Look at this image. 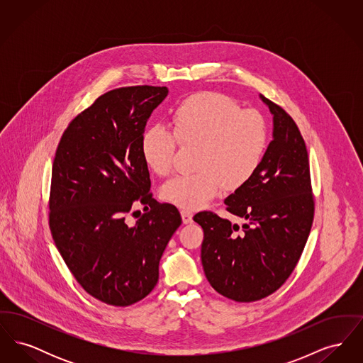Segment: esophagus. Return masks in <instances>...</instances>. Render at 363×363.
<instances>
[{
	"label": "esophagus",
	"mask_w": 363,
	"mask_h": 363,
	"mask_svg": "<svg viewBox=\"0 0 363 363\" xmlns=\"http://www.w3.org/2000/svg\"><path fill=\"white\" fill-rule=\"evenodd\" d=\"M181 216H182L184 225H190V223L193 222V215H191V212H189V211L182 209V211H181Z\"/></svg>",
	"instance_id": "34e87169"
}]
</instances>
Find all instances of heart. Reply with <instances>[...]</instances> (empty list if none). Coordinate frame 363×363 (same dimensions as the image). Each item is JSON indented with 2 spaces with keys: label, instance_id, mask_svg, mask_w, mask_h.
<instances>
[{
  "label": "heart",
  "instance_id": "1",
  "mask_svg": "<svg viewBox=\"0 0 363 363\" xmlns=\"http://www.w3.org/2000/svg\"><path fill=\"white\" fill-rule=\"evenodd\" d=\"M172 118L174 133L154 126L143 135L145 164L157 175H167L179 141L182 145H199V172L166 182L160 191L164 201L196 211L223 189H241L257 173L268 141L267 123L259 111L241 110L223 94L201 91L179 102Z\"/></svg>",
  "mask_w": 363,
  "mask_h": 363
}]
</instances>
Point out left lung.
Masks as SVG:
<instances>
[{
    "instance_id": "8db88e82",
    "label": "left lung",
    "mask_w": 363,
    "mask_h": 363,
    "mask_svg": "<svg viewBox=\"0 0 363 363\" xmlns=\"http://www.w3.org/2000/svg\"><path fill=\"white\" fill-rule=\"evenodd\" d=\"M272 114V141L257 173L225 200L243 220L200 212L193 220L204 230L201 262L209 284L225 298L253 302L287 280L311 233L314 201L305 141L293 118L265 96Z\"/></svg>"
}]
</instances>
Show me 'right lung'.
<instances>
[{"label": "right lung", "instance_id": "right-lung-1", "mask_svg": "<svg viewBox=\"0 0 363 363\" xmlns=\"http://www.w3.org/2000/svg\"><path fill=\"white\" fill-rule=\"evenodd\" d=\"M167 94L151 86L106 92L70 122L54 157L52 240L80 286L107 305L129 306L154 290L182 223L177 208L152 199L141 155L145 125ZM135 202L150 211L129 225Z\"/></svg>", "mask_w": 363, "mask_h": 363}]
</instances>
